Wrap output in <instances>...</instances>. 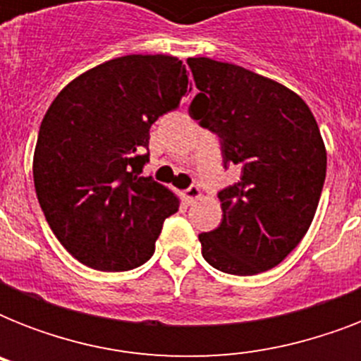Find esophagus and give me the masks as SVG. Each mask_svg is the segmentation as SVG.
I'll use <instances>...</instances> for the list:
<instances>
[{"label":"esophagus","mask_w":361,"mask_h":361,"mask_svg":"<svg viewBox=\"0 0 361 361\" xmlns=\"http://www.w3.org/2000/svg\"><path fill=\"white\" fill-rule=\"evenodd\" d=\"M183 197H185L187 204L197 202L198 198L202 197V189H200L198 185H191L189 189H185V191H183Z\"/></svg>","instance_id":"34e87169"}]
</instances>
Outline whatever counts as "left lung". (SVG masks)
<instances>
[{"label": "left lung", "mask_w": 361, "mask_h": 361, "mask_svg": "<svg viewBox=\"0 0 361 361\" xmlns=\"http://www.w3.org/2000/svg\"><path fill=\"white\" fill-rule=\"evenodd\" d=\"M189 114L217 133L240 181L219 192L223 221L198 234L202 257L232 275L275 268L307 234L326 178L320 129L298 93L240 65L189 58Z\"/></svg>", "instance_id": "8db88e82"}]
</instances>
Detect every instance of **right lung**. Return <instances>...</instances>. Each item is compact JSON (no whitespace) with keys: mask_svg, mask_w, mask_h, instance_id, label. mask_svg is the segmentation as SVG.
<instances>
[{"mask_svg":"<svg viewBox=\"0 0 361 361\" xmlns=\"http://www.w3.org/2000/svg\"><path fill=\"white\" fill-rule=\"evenodd\" d=\"M191 92L166 54L110 59L71 80L42 118L33 181L48 225L78 260L127 271L149 260L180 198L142 176L149 127Z\"/></svg>","mask_w":361,"mask_h":361,"instance_id":"obj_1","label":"right lung"}]
</instances>
